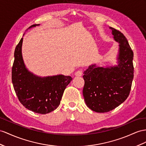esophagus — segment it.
<instances>
[{
	"mask_svg": "<svg viewBox=\"0 0 146 146\" xmlns=\"http://www.w3.org/2000/svg\"><path fill=\"white\" fill-rule=\"evenodd\" d=\"M83 71H82V70H78L75 73V75L76 76H81L83 75Z\"/></svg>",
	"mask_w": 146,
	"mask_h": 146,
	"instance_id": "1",
	"label": "esophagus"
}]
</instances>
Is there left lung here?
Masks as SVG:
<instances>
[{
  "label": "left lung",
  "mask_w": 146,
  "mask_h": 146,
  "mask_svg": "<svg viewBox=\"0 0 146 146\" xmlns=\"http://www.w3.org/2000/svg\"><path fill=\"white\" fill-rule=\"evenodd\" d=\"M114 39L119 42L118 65L89 66L84 71L83 94L86 106L92 110L104 113L115 109L128 98L134 77L133 52L122 33L113 28Z\"/></svg>",
  "instance_id": "obj_1"
}]
</instances>
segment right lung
I'll return each mask as SVG.
<instances>
[{
  "label": "right lung",
  "instance_id": "1",
  "mask_svg": "<svg viewBox=\"0 0 146 146\" xmlns=\"http://www.w3.org/2000/svg\"><path fill=\"white\" fill-rule=\"evenodd\" d=\"M39 25H33L30 28ZM23 38L14 52L12 80L19 101L27 109L35 113L46 114L59 106L63 92L73 78L62 74L40 78L28 72L21 55Z\"/></svg>",
  "mask_w": 146,
  "mask_h": 146
}]
</instances>
